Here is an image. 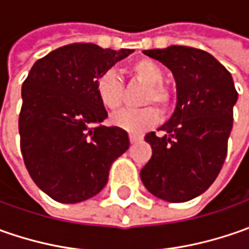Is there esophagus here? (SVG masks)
I'll return each instance as SVG.
<instances>
[{
  "label": "esophagus",
  "instance_id": "esophagus-1",
  "mask_svg": "<svg viewBox=\"0 0 249 249\" xmlns=\"http://www.w3.org/2000/svg\"><path fill=\"white\" fill-rule=\"evenodd\" d=\"M129 139H130V142H131V144H134V142H137V141H140V140H142V137L139 136V134H130Z\"/></svg>",
  "mask_w": 249,
  "mask_h": 249
}]
</instances>
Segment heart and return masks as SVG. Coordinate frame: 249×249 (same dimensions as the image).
Segmentation results:
<instances>
[{
  "label": "heart",
  "mask_w": 249,
  "mask_h": 249,
  "mask_svg": "<svg viewBox=\"0 0 249 249\" xmlns=\"http://www.w3.org/2000/svg\"><path fill=\"white\" fill-rule=\"evenodd\" d=\"M131 76L145 84L148 90L145 91L142 102H155L162 112H166L172 105V92L163 82V71L158 63L151 59H139L130 66ZM95 91L100 102L109 110L120 109L123 104L124 87L120 77L115 72H105L101 74L95 83ZM159 122V110L154 107H145L141 109L122 110L112 118V123L120 129L130 133H141L144 130L155 126Z\"/></svg>",
  "instance_id": "1"
}]
</instances>
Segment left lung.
I'll return each instance as SVG.
<instances>
[{
  "instance_id": "8db88e82",
  "label": "left lung",
  "mask_w": 249,
  "mask_h": 249,
  "mask_svg": "<svg viewBox=\"0 0 249 249\" xmlns=\"http://www.w3.org/2000/svg\"><path fill=\"white\" fill-rule=\"evenodd\" d=\"M142 53L172 71L177 102L159 127L162 136H145L152 157L140 177L155 196L186 202L205 193L225 163L238 94L230 72L202 50L170 45Z\"/></svg>"
}]
</instances>
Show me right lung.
<instances>
[{
    "instance_id": "obj_1",
    "label": "right lung",
    "mask_w": 249,
    "mask_h": 249,
    "mask_svg": "<svg viewBox=\"0 0 249 249\" xmlns=\"http://www.w3.org/2000/svg\"><path fill=\"white\" fill-rule=\"evenodd\" d=\"M133 50L91 43L63 45L38 59L22 86L20 151L30 177L47 196L76 204L97 196L129 136L101 124L108 112L97 97L102 73Z\"/></svg>"
}]
</instances>
